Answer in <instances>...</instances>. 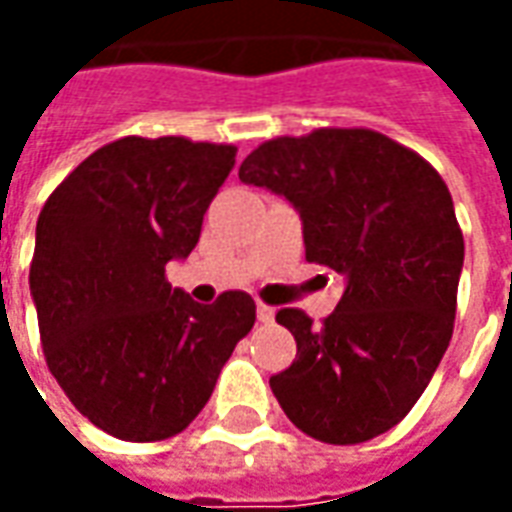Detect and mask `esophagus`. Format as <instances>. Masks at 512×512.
I'll return each instance as SVG.
<instances>
[{"label":"esophagus","mask_w":512,"mask_h":512,"mask_svg":"<svg viewBox=\"0 0 512 512\" xmlns=\"http://www.w3.org/2000/svg\"><path fill=\"white\" fill-rule=\"evenodd\" d=\"M257 321L260 323L274 321V307H268V304H257Z\"/></svg>","instance_id":"34e87169"}]
</instances>
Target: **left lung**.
Here are the masks:
<instances>
[{
	"label": "left lung",
	"mask_w": 512,
	"mask_h": 512,
	"mask_svg": "<svg viewBox=\"0 0 512 512\" xmlns=\"http://www.w3.org/2000/svg\"><path fill=\"white\" fill-rule=\"evenodd\" d=\"M238 178L293 202L307 260L345 277L321 326L296 307L277 312L296 359L271 376V392L312 439H376L411 411L450 345L463 233L447 183L370 128L268 139Z\"/></svg>",
	"instance_id": "8db88e82"
}]
</instances>
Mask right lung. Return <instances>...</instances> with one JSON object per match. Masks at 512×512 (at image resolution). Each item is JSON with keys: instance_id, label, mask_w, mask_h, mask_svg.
<instances>
[{"instance_id": "add662e5", "label": "right lung", "mask_w": 512, "mask_h": 512, "mask_svg": "<svg viewBox=\"0 0 512 512\" xmlns=\"http://www.w3.org/2000/svg\"><path fill=\"white\" fill-rule=\"evenodd\" d=\"M233 164V145L123 136L84 158L40 211L29 290L43 356L109 436L180 433L255 326L244 290L197 304L167 282V263L197 246Z\"/></svg>"}]
</instances>
